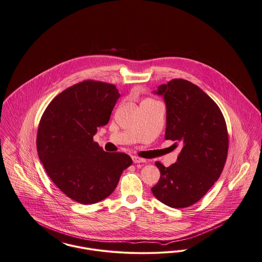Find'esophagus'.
<instances>
[{"instance_id":"1","label":"esophagus","mask_w":262,"mask_h":262,"mask_svg":"<svg viewBox=\"0 0 262 262\" xmlns=\"http://www.w3.org/2000/svg\"><path fill=\"white\" fill-rule=\"evenodd\" d=\"M132 160L134 164H138V163H145L146 160L142 159V158L137 157V156H132Z\"/></svg>"}]
</instances>
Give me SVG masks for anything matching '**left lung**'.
<instances>
[{
	"label": "left lung",
	"instance_id": "left-lung-1",
	"mask_svg": "<svg viewBox=\"0 0 262 262\" xmlns=\"http://www.w3.org/2000/svg\"><path fill=\"white\" fill-rule=\"evenodd\" d=\"M153 93L166 104L165 139L174 141L182 150L170 167L156 162L161 177L152 192L168 207L187 208L201 200L223 172L227 124L216 103L188 80L173 79Z\"/></svg>",
	"mask_w": 262,
	"mask_h": 262
}]
</instances>
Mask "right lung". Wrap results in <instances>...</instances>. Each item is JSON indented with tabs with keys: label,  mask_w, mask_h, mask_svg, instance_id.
I'll return each mask as SVG.
<instances>
[{
	"label": "right lung",
	"mask_w": 262,
	"mask_h": 262,
	"mask_svg": "<svg viewBox=\"0 0 262 262\" xmlns=\"http://www.w3.org/2000/svg\"><path fill=\"white\" fill-rule=\"evenodd\" d=\"M119 97L115 85L85 80L55 96L39 121L38 158L55 186L79 204L110 195L132 164L127 154L107 153L93 141Z\"/></svg>",
	"instance_id": "add662e5"
}]
</instances>
